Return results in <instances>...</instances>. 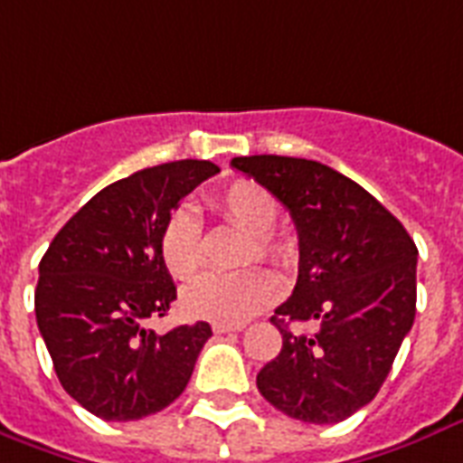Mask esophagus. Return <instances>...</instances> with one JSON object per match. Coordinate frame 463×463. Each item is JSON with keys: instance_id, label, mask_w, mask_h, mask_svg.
I'll use <instances>...</instances> for the list:
<instances>
[{"instance_id": "1", "label": "esophagus", "mask_w": 463, "mask_h": 463, "mask_svg": "<svg viewBox=\"0 0 463 463\" xmlns=\"http://www.w3.org/2000/svg\"><path fill=\"white\" fill-rule=\"evenodd\" d=\"M243 326L239 324H213V331L217 333V335H222V333H236V331H241Z\"/></svg>"}]
</instances>
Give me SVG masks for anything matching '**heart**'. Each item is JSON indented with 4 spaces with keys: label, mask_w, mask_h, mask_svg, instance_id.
I'll return each mask as SVG.
<instances>
[{
    "label": "heart",
    "mask_w": 463,
    "mask_h": 463,
    "mask_svg": "<svg viewBox=\"0 0 463 463\" xmlns=\"http://www.w3.org/2000/svg\"><path fill=\"white\" fill-rule=\"evenodd\" d=\"M213 213L224 224L246 232V241L239 253V263L256 260L289 268L297 258V246L288 234L275 229L280 217L278 200L270 191L249 178L229 183L210 200ZM159 253L166 270L175 280H191L203 268V229L198 217L188 207H178L168 214L159 236ZM280 295V285L263 268L234 272V275H203L183 289L181 307L193 318L217 324H241L270 307Z\"/></svg>",
    "instance_id": "heart-1"
}]
</instances>
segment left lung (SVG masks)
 I'll list each match as a JSON object with an SVG mask.
<instances>
[{"label":"left lung","mask_w":463,"mask_h":463,"mask_svg":"<svg viewBox=\"0 0 463 463\" xmlns=\"http://www.w3.org/2000/svg\"><path fill=\"white\" fill-rule=\"evenodd\" d=\"M288 207L299 236V278L270 318L280 354L258 392L289 418L333 425L377 396L415 318L418 249L403 224L335 168L295 156H234ZM311 320L307 336L289 323Z\"/></svg>","instance_id":"left-lung-1"}]
</instances>
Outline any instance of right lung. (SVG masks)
<instances>
[{
	"mask_svg": "<svg viewBox=\"0 0 463 463\" xmlns=\"http://www.w3.org/2000/svg\"><path fill=\"white\" fill-rule=\"evenodd\" d=\"M214 174L213 161L183 159L110 183L57 232L38 265L35 321L57 379L103 420H139L174 403L213 335L205 321L164 335L146 321L175 299L161 227Z\"/></svg>",
	"mask_w": 463,
	"mask_h": 463,
	"instance_id": "1",
	"label": "right lung"
}]
</instances>
